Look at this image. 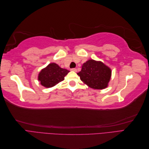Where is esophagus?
Wrapping results in <instances>:
<instances>
[{"label":"esophagus","mask_w":149,"mask_h":149,"mask_svg":"<svg viewBox=\"0 0 149 149\" xmlns=\"http://www.w3.org/2000/svg\"><path fill=\"white\" fill-rule=\"evenodd\" d=\"M71 70L72 71H74V72H76V71H77V70H76V68H71Z\"/></svg>","instance_id":"esophagus-1"}]
</instances>
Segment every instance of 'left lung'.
I'll use <instances>...</instances> for the list:
<instances>
[{"label":"left lung","instance_id":"left-lung-1","mask_svg":"<svg viewBox=\"0 0 149 149\" xmlns=\"http://www.w3.org/2000/svg\"><path fill=\"white\" fill-rule=\"evenodd\" d=\"M77 74L89 87L102 89L107 87L111 79V70L101 61L89 60L83 63L81 70Z\"/></svg>","mask_w":149,"mask_h":149}]
</instances>
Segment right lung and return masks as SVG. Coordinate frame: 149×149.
<instances>
[{
  "label": "right lung",
  "mask_w": 149,
  "mask_h": 149,
  "mask_svg": "<svg viewBox=\"0 0 149 149\" xmlns=\"http://www.w3.org/2000/svg\"><path fill=\"white\" fill-rule=\"evenodd\" d=\"M70 71L61 68L55 63L49 64L40 72L38 79L43 86L51 88L65 79Z\"/></svg>",
  "instance_id": "add662e5"
}]
</instances>
